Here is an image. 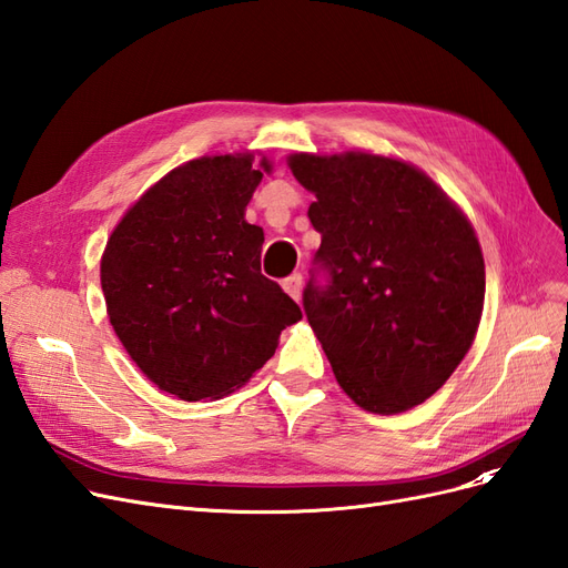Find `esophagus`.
I'll use <instances>...</instances> for the list:
<instances>
[{
    "mask_svg": "<svg viewBox=\"0 0 568 568\" xmlns=\"http://www.w3.org/2000/svg\"><path fill=\"white\" fill-rule=\"evenodd\" d=\"M282 286H284V291H286L291 298L301 301V288H303V277H301V274H291V277L284 280Z\"/></svg>",
    "mask_w": 568,
    "mask_h": 568,
    "instance_id": "34e87169",
    "label": "esophagus"
}]
</instances>
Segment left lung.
<instances>
[{
    "label": "left lung",
    "instance_id": "8db88e82",
    "mask_svg": "<svg viewBox=\"0 0 568 568\" xmlns=\"http://www.w3.org/2000/svg\"><path fill=\"white\" fill-rule=\"evenodd\" d=\"M322 244L303 311L338 386L374 415L424 403L471 348L486 265L471 222L405 161L294 153ZM324 276V281H317Z\"/></svg>",
    "mask_w": 568,
    "mask_h": 568
}]
</instances>
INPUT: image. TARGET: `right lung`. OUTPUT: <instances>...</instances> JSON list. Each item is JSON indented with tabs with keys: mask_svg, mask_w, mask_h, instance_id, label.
<instances>
[{
	"mask_svg": "<svg viewBox=\"0 0 568 568\" xmlns=\"http://www.w3.org/2000/svg\"><path fill=\"white\" fill-rule=\"evenodd\" d=\"M267 159L189 161L153 184L113 230L101 288L113 329L146 379L194 403L242 388L303 313L261 272L263 227L246 205Z\"/></svg>",
	"mask_w": 568,
	"mask_h": 568,
	"instance_id": "1",
	"label": "right lung"
}]
</instances>
